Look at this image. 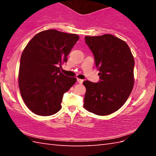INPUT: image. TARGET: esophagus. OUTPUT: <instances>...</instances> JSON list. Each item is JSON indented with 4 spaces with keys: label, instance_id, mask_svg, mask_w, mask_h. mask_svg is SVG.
<instances>
[{
    "label": "esophagus",
    "instance_id": "1",
    "mask_svg": "<svg viewBox=\"0 0 156 156\" xmlns=\"http://www.w3.org/2000/svg\"><path fill=\"white\" fill-rule=\"evenodd\" d=\"M77 81H78V83H80V84H82V83H83V79H79V78H78V79H77Z\"/></svg>",
    "mask_w": 156,
    "mask_h": 156
}]
</instances>
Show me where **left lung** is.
<instances>
[{
    "label": "left lung",
    "mask_w": 156,
    "mask_h": 156,
    "mask_svg": "<svg viewBox=\"0 0 156 156\" xmlns=\"http://www.w3.org/2000/svg\"><path fill=\"white\" fill-rule=\"evenodd\" d=\"M100 73L98 83L86 80L83 107L98 115L116 112L125 104L134 84L133 55L125 41L112 34L85 36Z\"/></svg>",
    "instance_id": "obj_1"
}]
</instances>
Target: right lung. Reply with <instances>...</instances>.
<instances>
[{
  "label": "right lung",
  "mask_w": 156,
  "mask_h": 156,
  "mask_svg": "<svg viewBox=\"0 0 156 156\" xmlns=\"http://www.w3.org/2000/svg\"><path fill=\"white\" fill-rule=\"evenodd\" d=\"M79 36L49 30L37 34L21 55L18 85L25 105L33 113L48 116L61 109L63 95L76 82L60 72L62 63Z\"/></svg>",
  "instance_id": "add662e5"
}]
</instances>
